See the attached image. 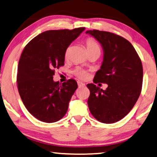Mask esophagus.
I'll list each match as a JSON object with an SVG mask.
<instances>
[{
  "label": "esophagus",
  "mask_w": 157,
  "mask_h": 157,
  "mask_svg": "<svg viewBox=\"0 0 157 157\" xmlns=\"http://www.w3.org/2000/svg\"><path fill=\"white\" fill-rule=\"evenodd\" d=\"M78 87H83V86H85V84L83 82H78Z\"/></svg>",
  "instance_id": "1"
}]
</instances>
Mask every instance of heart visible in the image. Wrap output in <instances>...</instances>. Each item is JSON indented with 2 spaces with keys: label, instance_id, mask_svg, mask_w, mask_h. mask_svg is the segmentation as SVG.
Here are the masks:
<instances>
[{
  "label": "heart",
  "instance_id": "b5f03b06",
  "mask_svg": "<svg viewBox=\"0 0 157 157\" xmlns=\"http://www.w3.org/2000/svg\"><path fill=\"white\" fill-rule=\"evenodd\" d=\"M86 49H87L88 52L91 51V50H95V49H99L98 44H97L96 42L92 38H88L86 40ZM69 51H70V49L67 48L66 52H65V58L66 59H67L68 57ZM73 74L75 75L77 77H78L79 78L82 79H86V77H87V73H86V72L79 68H77L75 69L73 71Z\"/></svg>",
  "mask_w": 157,
  "mask_h": 157
}]
</instances>
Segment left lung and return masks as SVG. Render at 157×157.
I'll list each match as a JSON object with an SVG mask.
<instances>
[{"label":"left lung","instance_id":"8db88e82","mask_svg":"<svg viewBox=\"0 0 157 157\" xmlns=\"http://www.w3.org/2000/svg\"><path fill=\"white\" fill-rule=\"evenodd\" d=\"M86 33L96 39L103 50V61L94 82L108 84L105 90L94 84L86 85L90 90L89 110L100 122H117L131 110L140 94L141 60L130 42L118 35L98 30L86 31Z\"/></svg>","mask_w":157,"mask_h":157}]
</instances>
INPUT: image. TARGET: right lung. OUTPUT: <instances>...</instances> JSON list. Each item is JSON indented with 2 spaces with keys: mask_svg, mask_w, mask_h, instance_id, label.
Masks as SVG:
<instances>
[{
  "mask_svg": "<svg viewBox=\"0 0 157 157\" xmlns=\"http://www.w3.org/2000/svg\"><path fill=\"white\" fill-rule=\"evenodd\" d=\"M85 28L52 30L35 37L25 47L19 61L17 86L26 108L38 120L52 123L63 117L77 82L53 80L56 69L64 65L65 52Z\"/></svg>",
  "mask_w": 157,
  "mask_h": 157,
  "instance_id": "right-lung-1",
  "label": "right lung"
}]
</instances>
